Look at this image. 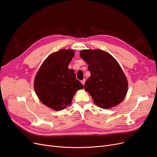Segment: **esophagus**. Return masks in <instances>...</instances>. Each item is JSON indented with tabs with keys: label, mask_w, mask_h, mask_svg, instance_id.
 I'll return each mask as SVG.
<instances>
[{
	"label": "esophagus",
	"mask_w": 157,
	"mask_h": 157,
	"mask_svg": "<svg viewBox=\"0 0 157 157\" xmlns=\"http://www.w3.org/2000/svg\"><path fill=\"white\" fill-rule=\"evenodd\" d=\"M81 83H82V84L84 85H85V79L81 80Z\"/></svg>",
	"instance_id": "obj_1"
}]
</instances>
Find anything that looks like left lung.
Masks as SVG:
<instances>
[{
	"mask_svg": "<svg viewBox=\"0 0 157 157\" xmlns=\"http://www.w3.org/2000/svg\"><path fill=\"white\" fill-rule=\"evenodd\" d=\"M80 56L88 65L91 74L84 88L95 104L108 109L121 103L127 93L128 81L117 60L99 49L82 50Z\"/></svg>",
	"mask_w": 157,
	"mask_h": 157,
	"instance_id": "obj_1",
	"label": "left lung"
}]
</instances>
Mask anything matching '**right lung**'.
<instances>
[{
	"label": "right lung",
	"mask_w": 157,
	"mask_h": 157,
	"mask_svg": "<svg viewBox=\"0 0 157 157\" xmlns=\"http://www.w3.org/2000/svg\"><path fill=\"white\" fill-rule=\"evenodd\" d=\"M74 56L71 49H62L49 55L40 67L34 83L40 100L54 110L71 103L76 92L83 88L74 70L68 65Z\"/></svg>",
	"instance_id": "obj_1"
}]
</instances>
